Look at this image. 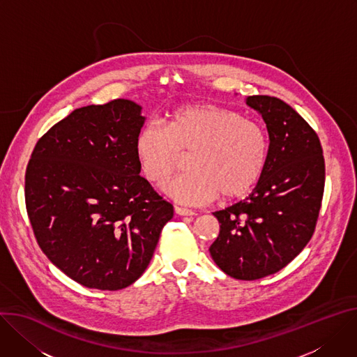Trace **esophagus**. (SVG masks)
<instances>
[{
    "mask_svg": "<svg viewBox=\"0 0 357 357\" xmlns=\"http://www.w3.org/2000/svg\"><path fill=\"white\" fill-rule=\"evenodd\" d=\"M175 213L179 216H193L195 212L188 209V208H181V206H175Z\"/></svg>",
    "mask_w": 357,
    "mask_h": 357,
    "instance_id": "esophagus-1",
    "label": "esophagus"
}]
</instances>
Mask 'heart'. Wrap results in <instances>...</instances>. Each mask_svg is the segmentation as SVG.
<instances>
[{
	"instance_id": "b5f03b06",
	"label": "heart",
	"mask_w": 357,
	"mask_h": 357,
	"mask_svg": "<svg viewBox=\"0 0 357 357\" xmlns=\"http://www.w3.org/2000/svg\"><path fill=\"white\" fill-rule=\"evenodd\" d=\"M134 149L144 176L164 181L192 152L190 171L164 183L169 197L182 204L204 205L219 195L238 201L262 179L269 160V135L253 119L216 104L186 105L172 111L165 126L145 122Z\"/></svg>"
}]
</instances>
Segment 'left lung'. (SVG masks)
<instances>
[{"instance_id":"8db88e82","label":"left lung","mask_w":357,"mask_h":357,"mask_svg":"<svg viewBox=\"0 0 357 357\" xmlns=\"http://www.w3.org/2000/svg\"><path fill=\"white\" fill-rule=\"evenodd\" d=\"M246 104L262 115L269 160L250 195L222 211L219 236L209 252L231 278L256 280L273 275L310 241L325 190V158L314 129L286 102L252 95Z\"/></svg>"}]
</instances>
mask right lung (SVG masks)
<instances>
[{
	"mask_svg": "<svg viewBox=\"0 0 357 357\" xmlns=\"http://www.w3.org/2000/svg\"><path fill=\"white\" fill-rule=\"evenodd\" d=\"M141 107L114 100L73 111L38 139L25 172L41 250L73 280L119 290L148 268L174 206L139 175Z\"/></svg>",
	"mask_w": 357,
	"mask_h": 357,
	"instance_id": "obj_1",
	"label": "right lung"
}]
</instances>
